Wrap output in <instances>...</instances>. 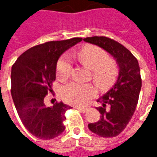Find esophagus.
Masks as SVG:
<instances>
[{"instance_id":"esophagus-1","label":"esophagus","mask_w":157,"mask_h":157,"mask_svg":"<svg viewBox=\"0 0 157 157\" xmlns=\"http://www.w3.org/2000/svg\"><path fill=\"white\" fill-rule=\"evenodd\" d=\"M76 109L82 113H86V111H88V109H90V107H77Z\"/></svg>"}]
</instances>
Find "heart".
<instances>
[{"instance_id":"heart-1","label":"heart","mask_w":157,"mask_h":157,"mask_svg":"<svg viewBox=\"0 0 157 157\" xmlns=\"http://www.w3.org/2000/svg\"><path fill=\"white\" fill-rule=\"evenodd\" d=\"M79 60L92 71V78L101 88L111 86L118 75V67L109 59L108 53L95 45H86L77 54ZM71 64L67 55H62L56 65V76L59 81L69 78ZM64 101L74 105H84L96 95V88L92 84L71 82L65 85L60 91Z\"/></svg>"}]
</instances>
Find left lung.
Masks as SVG:
<instances>
[{"label": "left lung", "mask_w": 157, "mask_h": 157, "mask_svg": "<svg viewBox=\"0 0 157 157\" xmlns=\"http://www.w3.org/2000/svg\"><path fill=\"white\" fill-rule=\"evenodd\" d=\"M86 43L103 48L112 55L118 66V75L112 88L98 102L100 119L88 124L89 129L101 137H114L119 135L136 109L141 89V77L138 60L131 52L113 39L107 37H91L83 39Z\"/></svg>", "instance_id": "1"}]
</instances>
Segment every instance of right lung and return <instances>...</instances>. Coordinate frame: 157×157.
<instances>
[{
    "label": "right lung",
    "mask_w": 157,
    "mask_h": 157,
    "mask_svg": "<svg viewBox=\"0 0 157 157\" xmlns=\"http://www.w3.org/2000/svg\"><path fill=\"white\" fill-rule=\"evenodd\" d=\"M82 40L73 38L36 45L19 56L12 67V97L19 118L33 135L52 140L65 130V113L71 107L62 102L52 107L44 103L45 96L52 92L59 56Z\"/></svg>",
    "instance_id": "right-lung-1"
}]
</instances>
